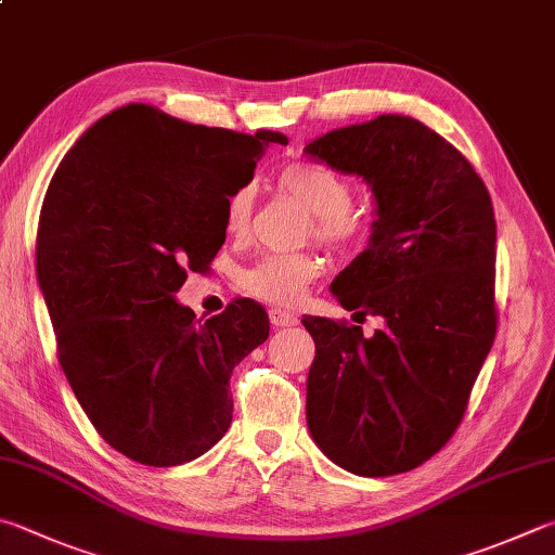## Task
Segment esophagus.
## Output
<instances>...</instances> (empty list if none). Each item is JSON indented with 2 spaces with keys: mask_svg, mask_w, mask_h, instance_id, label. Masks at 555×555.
Returning <instances> with one entry per match:
<instances>
[{
  "mask_svg": "<svg viewBox=\"0 0 555 555\" xmlns=\"http://www.w3.org/2000/svg\"><path fill=\"white\" fill-rule=\"evenodd\" d=\"M269 320H271V325H274V327H291V325H296L298 318L291 310L271 308L269 310Z\"/></svg>",
  "mask_w": 555,
  "mask_h": 555,
  "instance_id": "34e87169",
  "label": "esophagus"
}]
</instances>
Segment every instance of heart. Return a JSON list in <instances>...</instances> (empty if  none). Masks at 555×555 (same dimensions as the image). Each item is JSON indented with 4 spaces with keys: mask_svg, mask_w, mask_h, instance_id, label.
Listing matches in <instances>:
<instances>
[{
    "mask_svg": "<svg viewBox=\"0 0 555 555\" xmlns=\"http://www.w3.org/2000/svg\"><path fill=\"white\" fill-rule=\"evenodd\" d=\"M276 189L308 210L306 237H315L330 249H351L366 240V218L351 206L354 184L335 169L312 163H291L276 175ZM251 210H255V189L249 184L237 186L225 204L228 235L237 237L247 233ZM318 274L320 261L308 251L264 255L243 271L240 288L271 306H294L304 298Z\"/></svg>",
    "mask_w": 555,
    "mask_h": 555,
    "instance_id": "obj_1",
    "label": "heart"
}]
</instances>
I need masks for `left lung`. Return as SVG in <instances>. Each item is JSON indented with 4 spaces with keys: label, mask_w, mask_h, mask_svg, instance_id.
Listing matches in <instances>:
<instances>
[{
    "label": "left lung",
    "mask_w": 555,
    "mask_h": 555,
    "mask_svg": "<svg viewBox=\"0 0 555 555\" xmlns=\"http://www.w3.org/2000/svg\"><path fill=\"white\" fill-rule=\"evenodd\" d=\"M306 155L374 191L371 243L330 288L345 310L386 320L364 337L347 320L304 318L308 429L345 470L398 476L453 437L495 341L492 201L468 159L410 116L337 128Z\"/></svg>",
    "instance_id": "8db88e82"
}]
</instances>
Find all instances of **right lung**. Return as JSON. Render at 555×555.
Listing matches in <instances>:
<instances>
[{
	"mask_svg": "<svg viewBox=\"0 0 555 555\" xmlns=\"http://www.w3.org/2000/svg\"><path fill=\"white\" fill-rule=\"evenodd\" d=\"M271 143L288 138L128 104L96 120L50 181L36 269L57 361L94 429L130 461L179 466L230 427V376L267 341V312L240 298L201 322L175 294L223 247L228 196Z\"/></svg>",
	"mask_w": 555,
	"mask_h": 555,
	"instance_id": "1",
	"label": "right lung"
}]
</instances>
